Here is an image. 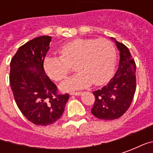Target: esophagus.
I'll list each match as a JSON object with an SVG mask.
<instances>
[{
    "instance_id": "esophagus-1",
    "label": "esophagus",
    "mask_w": 153,
    "mask_h": 153,
    "mask_svg": "<svg viewBox=\"0 0 153 153\" xmlns=\"http://www.w3.org/2000/svg\"><path fill=\"white\" fill-rule=\"evenodd\" d=\"M70 95H74V96H80L82 95L81 92H75V93H70Z\"/></svg>"
}]
</instances>
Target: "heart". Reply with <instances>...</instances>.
Returning <instances> with one entry per match:
<instances>
[{"label":"heart","instance_id":"b5f03b06","mask_svg":"<svg viewBox=\"0 0 153 153\" xmlns=\"http://www.w3.org/2000/svg\"><path fill=\"white\" fill-rule=\"evenodd\" d=\"M60 57L48 56L43 61L44 70L51 79L60 81L70 73L75 63L78 73L60 84V89L70 92L86 88L93 83L102 85L112 76L116 50L106 38H76L59 48Z\"/></svg>","mask_w":153,"mask_h":153}]
</instances>
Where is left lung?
I'll list each match as a JSON object with an SVG mask.
<instances>
[{"mask_svg": "<svg viewBox=\"0 0 153 153\" xmlns=\"http://www.w3.org/2000/svg\"><path fill=\"white\" fill-rule=\"evenodd\" d=\"M120 51L118 70L107 85L93 92L95 102L91 112L101 120H112L126 112L136 90V65L128 47L111 38Z\"/></svg>", "mask_w": 153, "mask_h": 153, "instance_id": "obj_1", "label": "left lung"}]
</instances>
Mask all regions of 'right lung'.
<instances>
[{"label": "right lung", "instance_id": "1", "mask_svg": "<svg viewBox=\"0 0 153 153\" xmlns=\"http://www.w3.org/2000/svg\"><path fill=\"white\" fill-rule=\"evenodd\" d=\"M50 36L32 39L19 47L10 61V84L15 102L25 118L46 126L61 117L69 94H57L56 84L47 77L43 61Z\"/></svg>", "mask_w": 153, "mask_h": 153}]
</instances>
